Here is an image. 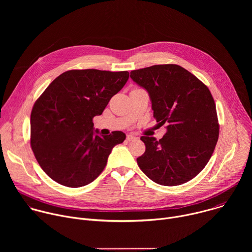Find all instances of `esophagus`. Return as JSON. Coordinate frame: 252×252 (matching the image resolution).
<instances>
[{
    "instance_id": "1",
    "label": "esophagus",
    "mask_w": 252,
    "mask_h": 252,
    "mask_svg": "<svg viewBox=\"0 0 252 252\" xmlns=\"http://www.w3.org/2000/svg\"><path fill=\"white\" fill-rule=\"evenodd\" d=\"M126 139H127V141L134 140V139H136V136H134V135H133V134H131V133H128V134L126 135Z\"/></svg>"
}]
</instances>
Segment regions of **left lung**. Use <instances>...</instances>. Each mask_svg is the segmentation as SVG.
<instances>
[{
	"instance_id": "1",
	"label": "left lung",
	"mask_w": 252,
	"mask_h": 252,
	"mask_svg": "<svg viewBox=\"0 0 252 252\" xmlns=\"http://www.w3.org/2000/svg\"><path fill=\"white\" fill-rule=\"evenodd\" d=\"M130 78L149 93L158 125H167L159 140L140 137L146 152L136 158L139 168L161 186L189 182L208 162L220 134L217 107L208 88L177 64L131 70Z\"/></svg>"
}]
</instances>
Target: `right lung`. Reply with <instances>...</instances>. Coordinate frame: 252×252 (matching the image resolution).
Wrapping results in <instances>:
<instances>
[{
	"label": "right lung",
	"instance_id": "1",
	"mask_svg": "<svg viewBox=\"0 0 252 252\" xmlns=\"http://www.w3.org/2000/svg\"><path fill=\"white\" fill-rule=\"evenodd\" d=\"M128 71L71 69L55 79L34 102L31 147L43 170L56 183L85 187L101 173L123 131L98 135L93 119L128 80Z\"/></svg>",
	"mask_w": 252,
	"mask_h": 252
}]
</instances>
